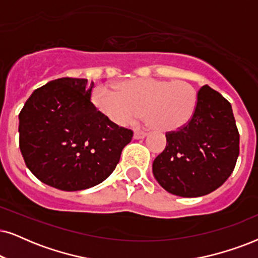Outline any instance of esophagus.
Masks as SVG:
<instances>
[{
  "mask_svg": "<svg viewBox=\"0 0 258 258\" xmlns=\"http://www.w3.org/2000/svg\"><path fill=\"white\" fill-rule=\"evenodd\" d=\"M146 137V133L145 132H140V131H136L133 133V138L135 139H143Z\"/></svg>",
  "mask_w": 258,
  "mask_h": 258,
  "instance_id": "obj_1",
  "label": "esophagus"
}]
</instances>
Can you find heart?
<instances>
[{"mask_svg":"<svg viewBox=\"0 0 258 258\" xmlns=\"http://www.w3.org/2000/svg\"><path fill=\"white\" fill-rule=\"evenodd\" d=\"M91 100L97 112L118 126L135 122L143 113L151 128L174 132L193 119L198 93L187 81L137 78L119 83L116 93L96 88Z\"/></svg>","mask_w":258,"mask_h":258,"instance_id":"heart-1","label":"heart"}]
</instances>
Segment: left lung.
<instances>
[{
  "mask_svg": "<svg viewBox=\"0 0 258 258\" xmlns=\"http://www.w3.org/2000/svg\"><path fill=\"white\" fill-rule=\"evenodd\" d=\"M165 137L167 146L153 161L152 172L169 193L204 197L232 174L239 155V133L231 103L211 87L199 90L190 122Z\"/></svg>",
  "mask_w": 258,
  "mask_h": 258,
  "instance_id": "left-lung-1",
  "label": "left lung"
}]
</instances>
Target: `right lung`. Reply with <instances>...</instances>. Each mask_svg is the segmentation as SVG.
Segmentation results:
<instances>
[{
  "label": "right lung",
  "mask_w": 258,
  "mask_h": 258,
  "mask_svg": "<svg viewBox=\"0 0 258 258\" xmlns=\"http://www.w3.org/2000/svg\"><path fill=\"white\" fill-rule=\"evenodd\" d=\"M94 82L63 77L35 89L19 114V143L26 165L38 180L65 191L101 183L131 142L90 102Z\"/></svg>",
  "instance_id": "add662e5"
}]
</instances>
